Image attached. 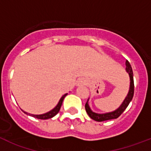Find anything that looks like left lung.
<instances>
[{
  "label": "left lung",
  "mask_w": 151,
  "mask_h": 151,
  "mask_svg": "<svg viewBox=\"0 0 151 151\" xmlns=\"http://www.w3.org/2000/svg\"><path fill=\"white\" fill-rule=\"evenodd\" d=\"M125 66H126V68H125L126 72L129 73V78H130V87H129V93H128L127 96L125 97V100H124L123 102L122 103V104L120 105V106L118 109H116V110L113 112L106 113H97L92 111L88 105V101L85 104V110L87 112L88 115L92 119H94L97 122H103V121L117 119L129 106V103L132 100L133 95H134V79H133L132 69V66H131L130 63L128 60H126V62H125Z\"/></svg>",
  "instance_id": "left-lung-1"
}]
</instances>
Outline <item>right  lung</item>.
I'll use <instances>...</instances> for the list:
<instances>
[{
    "label": "right lung",
    "instance_id": "right-lung-1",
    "mask_svg": "<svg viewBox=\"0 0 151 151\" xmlns=\"http://www.w3.org/2000/svg\"><path fill=\"white\" fill-rule=\"evenodd\" d=\"M66 95H67V94H65L64 95H63L62 97L60 98V101L58 102V104H57V106H56L53 110H51L50 111L47 112V113H46L41 114V115H34V114H30V113H28L25 111L23 112L26 113V114H27V115H30L32 116L35 117V118L39 119H50L52 118V117H54V116H56L57 113H59L60 110L61 105H62L63 101V99L65 98V97H66Z\"/></svg>",
    "mask_w": 151,
    "mask_h": 151
}]
</instances>
